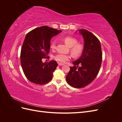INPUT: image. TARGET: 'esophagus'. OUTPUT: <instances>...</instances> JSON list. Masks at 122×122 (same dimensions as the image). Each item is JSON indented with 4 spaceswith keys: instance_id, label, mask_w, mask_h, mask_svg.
I'll return each instance as SVG.
<instances>
[{
    "instance_id": "1",
    "label": "esophagus",
    "mask_w": 122,
    "mask_h": 122,
    "mask_svg": "<svg viewBox=\"0 0 122 122\" xmlns=\"http://www.w3.org/2000/svg\"><path fill=\"white\" fill-rule=\"evenodd\" d=\"M58 66H63L64 65V64H61V63H60V62H58Z\"/></svg>"
}]
</instances>
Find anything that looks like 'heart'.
<instances>
[{
	"mask_svg": "<svg viewBox=\"0 0 122 122\" xmlns=\"http://www.w3.org/2000/svg\"><path fill=\"white\" fill-rule=\"evenodd\" d=\"M64 42L67 45L70 47V51L74 56L75 57H78L81 54L83 50L82 46L79 44H77V41L76 39L67 36L64 39ZM56 41H53L51 44V48L54 49L56 47ZM56 61H60L62 63H65L66 61H69L71 59V56L69 54L64 53H58L54 56Z\"/></svg>",
	"mask_w": 122,
	"mask_h": 122,
	"instance_id": "heart-1",
	"label": "heart"
}]
</instances>
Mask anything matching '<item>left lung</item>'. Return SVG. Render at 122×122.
Instances as JSON below:
<instances>
[{
    "instance_id": "left-lung-1",
    "label": "left lung",
    "mask_w": 122,
    "mask_h": 122,
    "mask_svg": "<svg viewBox=\"0 0 122 122\" xmlns=\"http://www.w3.org/2000/svg\"><path fill=\"white\" fill-rule=\"evenodd\" d=\"M83 36L84 47L82 53L78 60L73 62L66 76L67 83L75 88L87 86L98 75L102 63V53L101 43L94 35L86 29H78ZM81 65V67L78 66Z\"/></svg>"
}]
</instances>
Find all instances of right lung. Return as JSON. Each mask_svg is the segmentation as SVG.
<instances>
[{
    "mask_svg": "<svg viewBox=\"0 0 122 122\" xmlns=\"http://www.w3.org/2000/svg\"><path fill=\"white\" fill-rule=\"evenodd\" d=\"M62 31L43 26L33 29L26 35L21 48L20 61L25 76L30 82L44 84L52 78L57 67L56 61L43 62L50 48V40Z\"/></svg>",
    "mask_w": 122,
    "mask_h": 122,
    "instance_id": "right-lung-1",
    "label": "right lung"
}]
</instances>
